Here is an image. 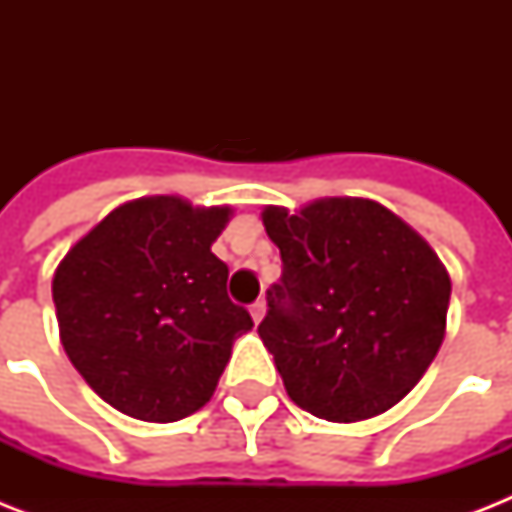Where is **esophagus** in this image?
Wrapping results in <instances>:
<instances>
[{
    "label": "esophagus",
    "instance_id": "obj_1",
    "mask_svg": "<svg viewBox=\"0 0 512 512\" xmlns=\"http://www.w3.org/2000/svg\"><path fill=\"white\" fill-rule=\"evenodd\" d=\"M249 313H252V319H255V324H260V321H263V316H265V303H263V300H257V303H252Z\"/></svg>",
    "mask_w": 512,
    "mask_h": 512
}]
</instances>
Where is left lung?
Returning a JSON list of instances; mask_svg holds the SVG:
<instances>
[{
	"label": "left lung",
	"instance_id": "left-lung-1",
	"mask_svg": "<svg viewBox=\"0 0 512 512\" xmlns=\"http://www.w3.org/2000/svg\"><path fill=\"white\" fill-rule=\"evenodd\" d=\"M263 225L284 271L257 332L289 398L329 422L388 412L444 342L452 281L436 252L369 199L265 207Z\"/></svg>",
	"mask_w": 512,
	"mask_h": 512
}]
</instances>
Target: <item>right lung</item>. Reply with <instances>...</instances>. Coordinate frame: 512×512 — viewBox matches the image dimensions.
I'll use <instances>...</instances> for the list:
<instances>
[{
	"label": "right lung",
	"instance_id": "obj_1",
	"mask_svg": "<svg viewBox=\"0 0 512 512\" xmlns=\"http://www.w3.org/2000/svg\"><path fill=\"white\" fill-rule=\"evenodd\" d=\"M231 207L177 196L127 201L60 260V342L106 404L146 422L199 412L252 316L225 292L212 241Z\"/></svg>",
	"mask_w": 512,
	"mask_h": 512
}]
</instances>
